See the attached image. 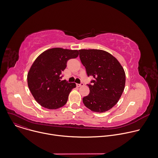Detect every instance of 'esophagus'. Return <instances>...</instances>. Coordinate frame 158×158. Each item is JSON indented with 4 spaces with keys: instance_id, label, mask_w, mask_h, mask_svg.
<instances>
[{
    "instance_id": "1",
    "label": "esophagus",
    "mask_w": 158,
    "mask_h": 158,
    "mask_svg": "<svg viewBox=\"0 0 158 158\" xmlns=\"http://www.w3.org/2000/svg\"><path fill=\"white\" fill-rule=\"evenodd\" d=\"M84 85V84L82 82V83H81V84H76V86L77 87H81V86H83Z\"/></svg>"
}]
</instances>
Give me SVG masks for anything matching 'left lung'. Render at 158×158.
Returning <instances> with one entry per match:
<instances>
[{"label": "left lung", "instance_id": "obj_1", "mask_svg": "<svg viewBox=\"0 0 158 158\" xmlns=\"http://www.w3.org/2000/svg\"><path fill=\"white\" fill-rule=\"evenodd\" d=\"M79 57L88 76L90 93L83 98L84 105L91 111L103 113L119 101L124 90L126 74L118 60L110 53L97 49L79 50Z\"/></svg>", "mask_w": 158, "mask_h": 158}]
</instances>
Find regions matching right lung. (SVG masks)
<instances>
[{
  "label": "right lung",
  "instance_id": "add662e5",
  "mask_svg": "<svg viewBox=\"0 0 158 158\" xmlns=\"http://www.w3.org/2000/svg\"><path fill=\"white\" fill-rule=\"evenodd\" d=\"M79 55L77 50L53 48L42 53L27 73L28 87L35 101L42 106L56 110L63 106L75 83L61 81L67 61Z\"/></svg>",
  "mask_w": 158,
  "mask_h": 158
}]
</instances>
